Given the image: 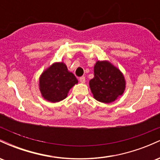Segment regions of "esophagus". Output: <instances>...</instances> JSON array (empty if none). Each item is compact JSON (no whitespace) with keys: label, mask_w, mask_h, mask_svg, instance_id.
Listing matches in <instances>:
<instances>
[{"label":"esophagus","mask_w":160,"mask_h":160,"mask_svg":"<svg viewBox=\"0 0 160 160\" xmlns=\"http://www.w3.org/2000/svg\"><path fill=\"white\" fill-rule=\"evenodd\" d=\"M85 81H86V80H85V78H84V77H81V78H80V82H81V83H84Z\"/></svg>","instance_id":"1"}]
</instances>
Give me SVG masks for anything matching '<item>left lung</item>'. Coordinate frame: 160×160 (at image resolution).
<instances>
[{"label": "left lung", "instance_id": "obj_1", "mask_svg": "<svg viewBox=\"0 0 160 160\" xmlns=\"http://www.w3.org/2000/svg\"><path fill=\"white\" fill-rule=\"evenodd\" d=\"M93 97L98 102L109 104L123 94L126 89L124 75L108 61H97L94 78L89 80Z\"/></svg>", "mask_w": 160, "mask_h": 160}]
</instances>
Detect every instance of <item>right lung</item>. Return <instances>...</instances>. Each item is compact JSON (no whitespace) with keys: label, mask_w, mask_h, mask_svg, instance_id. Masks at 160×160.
<instances>
[{"label":"right lung","mask_w":160,"mask_h":160,"mask_svg":"<svg viewBox=\"0 0 160 160\" xmlns=\"http://www.w3.org/2000/svg\"><path fill=\"white\" fill-rule=\"evenodd\" d=\"M78 82V79L64 62H55L40 75L39 89L45 100L56 103L65 99Z\"/></svg>","instance_id":"right-lung-1"}]
</instances>
